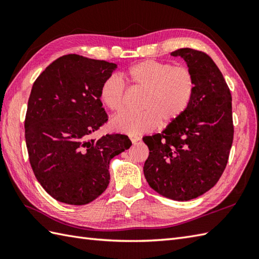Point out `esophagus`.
I'll list each match as a JSON object with an SVG mask.
<instances>
[{
    "mask_svg": "<svg viewBox=\"0 0 259 259\" xmlns=\"http://www.w3.org/2000/svg\"><path fill=\"white\" fill-rule=\"evenodd\" d=\"M129 138H130V140H131V142H133V144H136V142H138L140 140V138H139L138 136H134V135L130 136Z\"/></svg>",
    "mask_w": 259,
    "mask_h": 259,
    "instance_id": "34e87169",
    "label": "esophagus"
}]
</instances>
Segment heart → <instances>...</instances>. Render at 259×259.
Wrapping results in <instances>:
<instances>
[{"label":"heart","instance_id":"1","mask_svg":"<svg viewBox=\"0 0 259 259\" xmlns=\"http://www.w3.org/2000/svg\"><path fill=\"white\" fill-rule=\"evenodd\" d=\"M130 85L145 91L140 112H122L112 119L111 128L126 135H141L157 126L169 125L183 115L195 95L194 74L184 65L146 60L130 67L123 74ZM99 97L112 112L123 109L125 85L117 75L102 82Z\"/></svg>","mask_w":259,"mask_h":259}]
</instances>
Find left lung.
<instances>
[{
  "label": "left lung",
  "instance_id": "obj_1",
  "mask_svg": "<svg viewBox=\"0 0 259 259\" xmlns=\"http://www.w3.org/2000/svg\"><path fill=\"white\" fill-rule=\"evenodd\" d=\"M187 62L196 89L190 106L162 134L144 137L149 157L148 184L172 200H190L218 183L234 139L232 93L207 53L184 48L171 52Z\"/></svg>",
  "mask_w": 259,
  "mask_h": 259
}]
</instances>
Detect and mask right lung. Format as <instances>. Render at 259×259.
I'll list each match as a JSON object with an SVG mask.
<instances>
[{"label": "right lung", "instance_id": "right-lung-1", "mask_svg": "<svg viewBox=\"0 0 259 259\" xmlns=\"http://www.w3.org/2000/svg\"><path fill=\"white\" fill-rule=\"evenodd\" d=\"M117 64L68 54L33 83L25 114V142L33 172L49 195L87 205L107 189L111 159L129 149L128 136L95 138L108 121L99 97Z\"/></svg>", "mask_w": 259, "mask_h": 259}]
</instances>
